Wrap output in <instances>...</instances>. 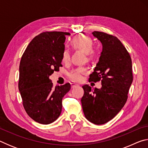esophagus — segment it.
<instances>
[{
    "mask_svg": "<svg viewBox=\"0 0 148 148\" xmlns=\"http://www.w3.org/2000/svg\"><path fill=\"white\" fill-rule=\"evenodd\" d=\"M71 85L72 88H74V87H77L79 86V85H78L77 84H76V83H71Z\"/></svg>",
    "mask_w": 148,
    "mask_h": 148,
    "instance_id": "obj_1",
    "label": "esophagus"
}]
</instances>
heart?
<instances>
[{
    "label": "heart",
    "mask_w": 148,
    "mask_h": 148,
    "mask_svg": "<svg viewBox=\"0 0 148 148\" xmlns=\"http://www.w3.org/2000/svg\"><path fill=\"white\" fill-rule=\"evenodd\" d=\"M71 44L75 50H80L86 53L89 58L92 57L93 53L91 50L92 47V40L88 35L79 34L71 40ZM70 59V53L68 50H64L62 53V61L66 62ZM87 71L84 68H79L71 72L70 79L74 82H79L82 79V75L87 73Z\"/></svg>",
    "instance_id": "heart-1"
}]
</instances>
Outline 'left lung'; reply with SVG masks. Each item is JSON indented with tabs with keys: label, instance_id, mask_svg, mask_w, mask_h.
Listing matches in <instances>:
<instances>
[{
	"label": "left lung",
	"instance_id": "left-lung-1",
	"mask_svg": "<svg viewBox=\"0 0 148 148\" xmlns=\"http://www.w3.org/2000/svg\"><path fill=\"white\" fill-rule=\"evenodd\" d=\"M92 34L102 44V51L89 81L101 80V89L92 91L89 85L81 99L86 118L95 125L112 119L124 106L132 82V61L128 51L116 36L102 32Z\"/></svg>",
	"mask_w": 148,
	"mask_h": 148
}]
</instances>
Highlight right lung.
<instances>
[{
    "mask_svg": "<svg viewBox=\"0 0 148 148\" xmlns=\"http://www.w3.org/2000/svg\"><path fill=\"white\" fill-rule=\"evenodd\" d=\"M69 32H44L27 47L19 64V91L30 117L40 124L56 121L62 111V100L71 84L53 87L49 76L62 66L66 35Z\"/></svg>",
    "mask_w": 148,
    "mask_h": 148,
    "instance_id": "right-lung-1",
    "label": "right lung"
}]
</instances>
